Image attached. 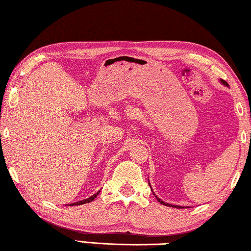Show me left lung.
<instances>
[{
  "label": "left lung",
  "instance_id": "obj_1",
  "mask_svg": "<svg viewBox=\"0 0 251 251\" xmlns=\"http://www.w3.org/2000/svg\"><path fill=\"white\" fill-rule=\"evenodd\" d=\"M222 82L225 84V85H228L226 82H225V80H222ZM156 199L157 201H158L161 205H165V206H168V207H174V208H181V206H176V205H171V203H167V202H165V201H160V199L158 198V197H156Z\"/></svg>",
  "mask_w": 251,
  "mask_h": 251
}]
</instances>
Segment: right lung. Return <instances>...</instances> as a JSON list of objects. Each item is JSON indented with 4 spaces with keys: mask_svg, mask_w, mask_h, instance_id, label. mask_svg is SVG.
Instances as JSON below:
<instances>
[{
    "mask_svg": "<svg viewBox=\"0 0 251 251\" xmlns=\"http://www.w3.org/2000/svg\"><path fill=\"white\" fill-rule=\"evenodd\" d=\"M100 190H99V192H97L95 195H93V196H91L90 198L84 199V201H77V202H74V203H72V205H70V206H78V205H83V203H86V202H91V201H94V199L97 197V195L100 194Z\"/></svg>",
    "mask_w": 251,
    "mask_h": 251,
    "instance_id": "obj_1",
    "label": "right lung"
}]
</instances>
